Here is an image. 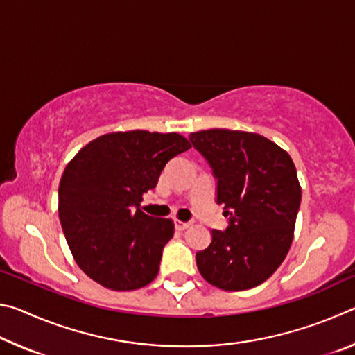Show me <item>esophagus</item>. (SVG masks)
<instances>
[{"instance_id":"34e87169","label":"esophagus","mask_w":355,"mask_h":355,"mask_svg":"<svg viewBox=\"0 0 355 355\" xmlns=\"http://www.w3.org/2000/svg\"><path fill=\"white\" fill-rule=\"evenodd\" d=\"M192 224V222H183V220H178V219H175V228L177 230H186V228H188L189 225Z\"/></svg>"}]
</instances>
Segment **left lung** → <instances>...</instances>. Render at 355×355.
Here are the masks:
<instances>
[{
  "label": "left lung",
  "mask_w": 355,
  "mask_h": 355,
  "mask_svg": "<svg viewBox=\"0 0 355 355\" xmlns=\"http://www.w3.org/2000/svg\"><path fill=\"white\" fill-rule=\"evenodd\" d=\"M189 141L218 180L216 200L228 218L197 252L208 284L243 291L277 271L290 250L300 205V184L291 156L264 136L248 131L203 130Z\"/></svg>",
  "instance_id": "obj_1"
}]
</instances>
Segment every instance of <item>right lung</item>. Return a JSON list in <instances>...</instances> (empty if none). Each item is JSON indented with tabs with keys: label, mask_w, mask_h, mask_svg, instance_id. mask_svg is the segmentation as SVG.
I'll return each mask as SVG.
<instances>
[{
	"label": "right lung",
	"mask_w": 355,
	"mask_h": 355,
	"mask_svg": "<svg viewBox=\"0 0 355 355\" xmlns=\"http://www.w3.org/2000/svg\"><path fill=\"white\" fill-rule=\"evenodd\" d=\"M191 148L178 133L119 131L84 146L59 183V219L78 266L114 291L148 285L173 222L142 213L167 161Z\"/></svg>",
	"instance_id": "add662e5"
}]
</instances>
